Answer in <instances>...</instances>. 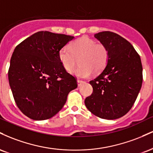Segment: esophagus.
I'll use <instances>...</instances> for the list:
<instances>
[{
    "label": "esophagus",
    "mask_w": 153,
    "mask_h": 153,
    "mask_svg": "<svg viewBox=\"0 0 153 153\" xmlns=\"http://www.w3.org/2000/svg\"><path fill=\"white\" fill-rule=\"evenodd\" d=\"M84 82H85V81H82V80H78V85L80 87L82 83H84Z\"/></svg>",
    "instance_id": "esophagus-1"
}]
</instances>
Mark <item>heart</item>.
Wrapping results in <instances>:
<instances>
[{
  "label": "heart",
  "mask_w": 153,
  "mask_h": 153,
  "mask_svg": "<svg viewBox=\"0 0 153 153\" xmlns=\"http://www.w3.org/2000/svg\"><path fill=\"white\" fill-rule=\"evenodd\" d=\"M58 57L67 71L74 68L79 59L80 66L71 72L80 78L90 77L93 71L96 73L102 71L109 58V52L104 45L96 43L88 36H82L73 42L68 47H63L58 52Z\"/></svg>",
  "instance_id": "b5f03b06"
}]
</instances>
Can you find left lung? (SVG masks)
<instances>
[{
  "instance_id": "1",
  "label": "left lung",
  "mask_w": 153,
  "mask_h": 153,
  "mask_svg": "<svg viewBox=\"0 0 153 153\" xmlns=\"http://www.w3.org/2000/svg\"><path fill=\"white\" fill-rule=\"evenodd\" d=\"M94 37L107 47L109 58L101 74L90 81L94 91L85 99V106L101 119H119L131 109L141 89V59L132 45L116 33L102 31Z\"/></svg>"
}]
</instances>
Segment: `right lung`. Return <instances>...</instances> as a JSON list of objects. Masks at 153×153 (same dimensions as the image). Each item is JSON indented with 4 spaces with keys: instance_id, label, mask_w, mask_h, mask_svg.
I'll list each match as a JSON object with an SVG mask.
<instances>
[{
    "instance_id": "right-lung-1",
    "label": "right lung",
    "mask_w": 153,
    "mask_h": 153,
    "mask_svg": "<svg viewBox=\"0 0 153 153\" xmlns=\"http://www.w3.org/2000/svg\"><path fill=\"white\" fill-rule=\"evenodd\" d=\"M74 36L38 31L15 48L10 61L8 81L17 106L34 120L54 117L78 87L58 57L61 48Z\"/></svg>"
}]
</instances>
